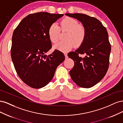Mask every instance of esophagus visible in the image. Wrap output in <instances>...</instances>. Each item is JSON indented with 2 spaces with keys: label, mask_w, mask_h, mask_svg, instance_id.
<instances>
[{
  "label": "esophagus",
  "mask_w": 123,
  "mask_h": 123,
  "mask_svg": "<svg viewBox=\"0 0 123 123\" xmlns=\"http://www.w3.org/2000/svg\"><path fill=\"white\" fill-rule=\"evenodd\" d=\"M64 55H65V58H67L68 57L67 53H64Z\"/></svg>",
  "instance_id": "esophagus-1"
}]
</instances>
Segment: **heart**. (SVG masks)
<instances>
[{"mask_svg":"<svg viewBox=\"0 0 123 123\" xmlns=\"http://www.w3.org/2000/svg\"><path fill=\"white\" fill-rule=\"evenodd\" d=\"M60 30L67 31L64 41L55 44L54 49L66 52L74 47H80L83 43L86 36V30L82 25H79L78 21L73 18L66 17L59 23V27L56 24H52L48 29V34L51 42L57 43Z\"/></svg>","mask_w":123,"mask_h":123,"instance_id":"b5f03b06","label":"heart"}]
</instances>
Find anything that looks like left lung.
<instances>
[{
  "label": "left lung",
  "instance_id": "obj_1",
  "mask_svg": "<svg viewBox=\"0 0 123 123\" xmlns=\"http://www.w3.org/2000/svg\"><path fill=\"white\" fill-rule=\"evenodd\" d=\"M65 15L80 21L86 30L83 43L68 54L74 62L70 75L79 86L91 88L103 79L108 69L111 52L108 34L101 22L94 17L80 13ZM80 54L86 56L83 58L78 56Z\"/></svg>",
  "mask_w": 123,
  "mask_h": 123
}]
</instances>
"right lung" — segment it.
<instances>
[{"label": "right lung", "instance_id": "right-lung-1", "mask_svg": "<svg viewBox=\"0 0 123 123\" xmlns=\"http://www.w3.org/2000/svg\"><path fill=\"white\" fill-rule=\"evenodd\" d=\"M63 16L45 12L31 14L14 30L11 49L12 60L20 79L33 88L46 86L65 60L64 53L57 50L49 55L45 54L52 48L48 29Z\"/></svg>", "mask_w": 123, "mask_h": 123}]
</instances>
